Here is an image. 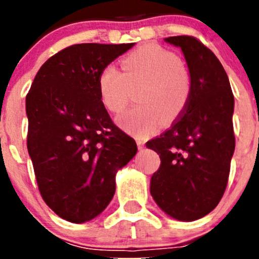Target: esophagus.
Listing matches in <instances>:
<instances>
[{
    "label": "esophagus",
    "instance_id": "obj_1",
    "mask_svg": "<svg viewBox=\"0 0 259 259\" xmlns=\"http://www.w3.org/2000/svg\"><path fill=\"white\" fill-rule=\"evenodd\" d=\"M137 144H138V148H139V149H143V148H144V144H145V143L143 142V140L138 139V140H137Z\"/></svg>",
    "mask_w": 259,
    "mask_h": 259
}]
</instances>
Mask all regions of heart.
Instances as JSON below:
<instances>
[{
	"instance_id": "1",
	"label": "heart",
	"mask_w": 259,
	"mask_h": 259,
	"mask_svg": "<svg viewBox=\"0 0 259 259\" xmlns=\"http://www.w3.org/2000/svg\"><path fill=\"white\" fill-rule=\"evenodd\" d=\"M122 71L114 65L101 70L98 91L101 104L110 113H120L126 106L130 89L142 86L137 94L139 105L116 117L129 134L145 138L166 121L177 119L187 108L190 79L174 52L158 45H145L127 55L121 62Z\"/></svg>"
}]
</instances>
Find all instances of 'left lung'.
<instances>
[{
    "label": "left lung",
    "instance_id": "8db88e82",
    "mask_svg": "<svg viewBox=\"0 0 259 259\" xmlns=\"http://www.w3.org/2000/svg\"><path fill=\"white\" fill-rule=\"evenodd\" d=\"M165 42L182 49L190 95L173 125L146 143L161 161L151 177L150 193L171 218L192 222L210 213L226 190L236 146L234 96L222 64L199 40L173 36Z\"/></svg>",
    "mask_w": 259,
    "mask_h": 259
}]
</instances>
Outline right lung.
<instances>
[{
    "label": "right lung",
    "mask_w": 259,
    "mask_h": 259,
    "mask_svg": "<svg viewBox=\"0 0 259 259\" xmlns=\"http://www.w3.org/2000/svg\"><path fill=\"white\" fill-rule=\"evenodd\" d=\"M134 44H77L51 56L26 96L27 150L41 197L71 223L91 221L115 194V176L137 143L101 104V70Z\"/></svg>",
    "instance_id": "obj_1"
}]
</instances>
